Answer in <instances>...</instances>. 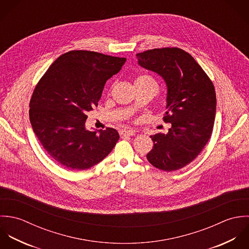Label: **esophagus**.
I'll return each instance as SVG.
<instances>
[{
  "instance_id": "34e87169",
  "label": "esophagus",
  "mask_w": 249,
  "mask_h": 249,
  "mask_svg": "<svg viewBox=\"0 0 249 249\" xmlns=\"http://www.w3.org/2000/svg\"><path fill=\"white\" fill-rule=\"evenodd\" d=\"M119 135L121 137H132L135 135L134 130H128V129H122L119 131Z\"/></svg>"
}]
</instances>
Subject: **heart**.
Returning <instances> with one entry per match:
<instances>
[{"label":"heart","mask_w":249,"mask_h":249,"mask_svg":"<svg viewBox=\"0 0 249 249\" xmlns=\"http://www.w3.org/2000/svg\"><path fill=\"white\" fill-rule=\"evenodd\" d=\"M136 82H149V83H154V84H156L155 80H154L150 75H147V74H144V75H141V76H139V77L137 78Z\"/></svg>","instance_id":"b5f03b06"}]
</instances>
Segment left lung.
Returning a JSON list of instances; mask_svg holds the SVG:
<instances>
[{"label": "left lung", "instance_id": "left-lung-1", "mask_svg": "<svg viewBox=\"0 0 249 249\" xmlns=\"http://www.w3.org/2000/svg\"><path fill=\"white\" fill-rule=\"evenodd\" d=\"M137 57L167 87L163 120L171 128L167 134L150 137L154 146L147 160L160 170H178L192 162L211 138L216 109L213 85L196 59L180 48L147 50Z\"/></svg>", "mask_w": 249, "mask_h": 249}]
</instances>
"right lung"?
Here are the masks:
<instances>
[{
	"label": "right lung",
	"instance_id": "obj_1",
	"mask_svg": "<svg viewBox=\"0 0 249 249\" xmlns=\"http://www.w3.org/2000/svg\"><path fill=\"white\" fill-rule=\"evenodd\" d=\"M125 57L74 50L58 56L37 83L30 102L35 134L51 158L71 170L103 160L119 140L113 128L90 132L87 112L98 106L106 82Z\"/></svg>",
	"mask_w": 249,
	"mask_h": 249
}]
</instances>
